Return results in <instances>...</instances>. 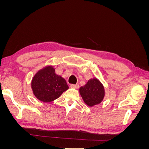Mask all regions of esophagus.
Wrapping results in <instances>:
<instances>
[{
  "label": "esophagus",
  "mask_w": 149,
  "mask_h": 149,
  "mask_svg": "<svg viewBox=\"0 0 149 149\" xmlns=\"http://www.w3.org/2000/svg\"><path fill=\"white\" fill-rule=\"evenodd\" d=\"M70 87L71 88H74V89H78L79 88V85L78 84H71Z\"/></svg>",
  "instance_id": "34e87169"
}]
</instances>
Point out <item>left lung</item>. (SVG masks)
<instances>
[{
  "instance_id": "1",
  "label": "left lung",
  "mask_w": 149,
  "mask_h": 149,
  "mask_svg": "<svg viewBox=\"0 0 149 149\" xmlns=\"http://www.w3.org/2000/svg\"><path fill=\"white\" fill-rule=\"evenodd\" d=\"M79 94L86 104L93 107L100 104L105 96V89L96 78L90 79L84 86L80 87Z\"/></svg>"
}]
</instances>
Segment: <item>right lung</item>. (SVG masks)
<instances>
[{"instance_id":"1","label":"right lung","mask_w":149,"mask_h":149,"mask_svg":"<svg viewBox=\"0 0 149 149\" xmlns=\"http://www.w3.org/2000/svg\"><path fill=\"white\" fill-rule=\"evenodd\" d=\"M31 88L35 97L43 102L56 100L69 88L66 80L55 73V69L52 65L37 72L31 80Z\"/></svg>"}]
</instances>
